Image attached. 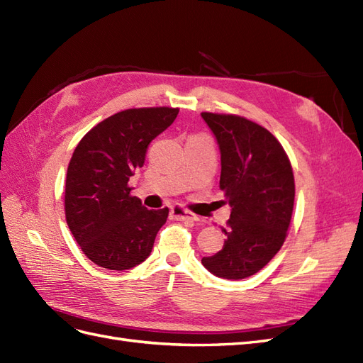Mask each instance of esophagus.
Returning a JSON list of instances; mask_svg holds the SVG:
<instances>
[{"label":"esophagus","instance_id":"obj_1","mask_svg":"<svg viewBox=\"0 0 363 363\" xmlns=\"http://www.w3.org/2000/svg\"><path fill=\"white\" fill-rule=\"evenodd\" d=\"M169 218L171 219H177V221H188V219H192V221H195L196 215H194L192 212L186 211V208H183L182 206H172L171 211H169Z\"/></svg>","mask_w":363,"mask_h":363}]
</instances>
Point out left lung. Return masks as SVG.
<instances>
[{
  "instance_id": "obj_1",
  "label": "left lung",
  "mask_w": 363,
  "mask_h": 363,
  "mask_svg": "<svg viewBox=\"0 0 363 363\" xmlns=\"http://www.w3.org/2000/svg\"><path fill=\"white\" fill-rule=\"evenodd\" d=\"M201 116L221 151L219 188L232 207L223 250L201 263L216 277L240 280L265 267L286 239L295 199L292 167L262 125L236 115Z\"/></svg>"
}]
</instances>
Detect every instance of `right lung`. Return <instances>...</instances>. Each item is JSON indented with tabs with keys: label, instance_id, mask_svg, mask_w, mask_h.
I'll use <instances>...</instances> for the list:
<instances>
[{
	"label": "right lung",
	"instance_id": "add662e5",
	"mask_svg": "<svg viewBox=\"0 0 363 363\" xmlns=\"http://www.w3.org/2000/svg\"><path fill=\"white\" fill-rule=\"evenodd\" d=\"M179 108H127L96 124L75 147L65 186V215L82 251L98 267L125 271L144 262L168 207L148 211L128 180L144 167L150 142Z\"/></svg>",
	"mask_w": 363,
	"mask_h": 363
}]
</instances>
